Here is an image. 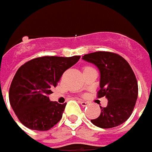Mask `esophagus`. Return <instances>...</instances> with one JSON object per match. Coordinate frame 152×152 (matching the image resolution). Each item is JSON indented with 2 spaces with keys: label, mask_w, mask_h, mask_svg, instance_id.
<instances>
[{
  "label": "esophagus",
  "mask_w": 152,
  "mask_h": 152,
  "mask_svg": "<svg viewBox=\"0 0 152 152\" xmlns=\"http://www.w3.org/2000/svg\"><path fill=\"white\" fill-rule=\"evenodd\" d=\"M80 104H81V105H82V107H86L87 106L88 104V102H86V101H84V100H80Z\"/></svg>",
  "instance_id": "esophagus-1"
}]
</instances>
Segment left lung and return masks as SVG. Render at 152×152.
Masks as SVG:
<instances>
[{
    "label": "left lung",
    "mask_w": 152,
    "mask_h": 152,
    "mask_svg": "<svg viewBox=\"0 0 152 152\" xmlns=\"http://www.w3.org/2000/svg\"><path fill=\"white\" fill-rule=\"evenodd\" d=\"M94 64L100 74L98 97L105 96L107 106L91 122L97 127L109 129L124 123L130 117L138 96V85L129 64L121 56L109 52H96L82 56Z\"/></svg>",
    "instance_id": "1"
}]
</instances>
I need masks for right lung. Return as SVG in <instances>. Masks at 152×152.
Segmentation results:
<instances>
[{
	"mask_svg": "<svg viewBox=\"0 0 152 152\" xmlns=\"http://www.w3.org/2000/svg\"><path fill=\"white\" fill-rule=\"evenodd\" d=\"M80 57H39L18 69L9 88V101L22 124L33 130L46 131L60 121L66 103L50 101L48 95L64 71Z\"/></svg>",
	"mask_w": 152,
	"mask_h": 152,
	"instance_id": "right-lung-1",
	"label": "right lung"
}]
</instances>
